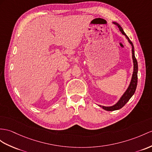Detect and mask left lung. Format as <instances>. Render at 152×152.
Listing matches in <instances>:
<instances>
[{
	"mask_svg": "<svg viewBox=\"0 0 152 152\" xmlns=\"http://www.w3.org/2000/svg\"><path fill=\"white\" fill-rule=\"evenodd\" d=\"M113 24L117 26L118 28H119L120 31H121V33H123L124 35L126 36V39H128L129 42L130 43V44L132 46V58H133V62H134V72H133L131 83H130V84H129L128 88L127 89V90L126 91V92L124 94V95L122 96V97L120 99L119 102H118L116 104H115L114 106H110V107L99 106L102 107L103 109H104L105 110H107V111L117 110L121 109V108H123V107L128 102L129 100L130 99V98L132 97V95L134 94L135 90H136V88H137V85L138 64H137V59L135 57L134 44H133V43L132 42L131 40H129V39L128 38V37L126 35V33L123 31V28H122L121 26L117 23H113Z\"/></svg>",
	"mask_w": 152,
	"mask_h": 152,
	"instance_id": "8db88e82",
	"label": "left lung"
}]
</instances>
